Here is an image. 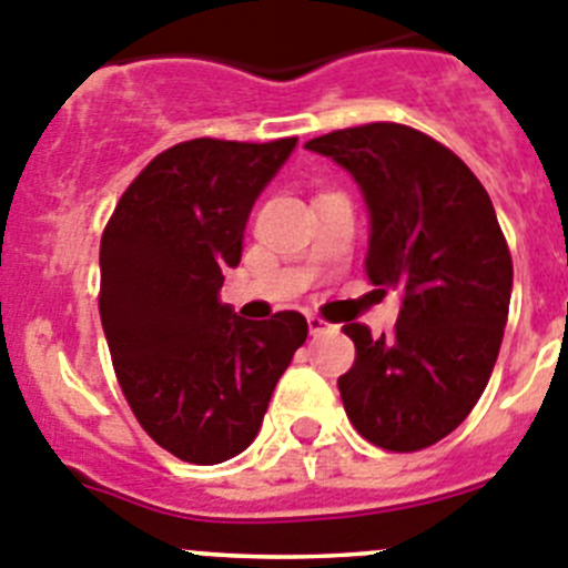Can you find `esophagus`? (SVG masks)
I'll use <instances>...</instances> for the list:
<instances>
[{"instance_id":"obj_1","label":"esophagus","mask_w":568,"mask_h":568,"mask_svg":"<svg viewBox=\"0 0 568 568\" xmlns=\"http://www.w3.org/2000/svg\"><path fill=\"white\" fill-rule=\"evenodd\" d=\"M331 328H334V325H328V322H325V320H322V316H314V314H311L308 316V331H311V334H325V331H331Z\"/></svg>"}]
</instances>
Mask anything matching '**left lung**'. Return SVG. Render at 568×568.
Instances as JSON below:
<instances>
[{"instance_id":"left-lung-1","label":"left lung","mask_w":568,"mask_h":568,"mask_svg":"<svg viewBox=\"0 0 568 568\" xmlns=\"http://www.w3.org/2000/svg\"><path fill=\"white\" fill-rule=\"evenodd\" d=\"M305 150L351 172L371 217L367 277L402 294L390 336L345 325L347 418L376 447H430L481 398L507 328L513 257L493 201L462 158L405 124L336 130Z\"/></svg>"}]
</instances>
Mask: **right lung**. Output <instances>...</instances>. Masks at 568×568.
<instances>
[{"instance_id": "right-lung-1", "label": "right lung", "mask_w": 568, "mask_h": 568, "mask_svg": "<svg viewBox=\"0 0 568 568\" xmlns=\"http://www.w3.org/2000/svg\"><path fill=\"white\" fill-rule=\"evenodd\" d=\"M294 146L183 141L130 183L101 237L99 311L115 376L141 427L181 462L243 453L308 336L296 311L257 322L221 303L254 201Z\"/></svg>"}]
</instances>
